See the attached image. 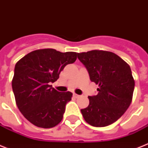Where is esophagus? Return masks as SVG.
<instances>
[{"mask_svg": "<svg viewBox=\"0 0 148 148\" xmlns=\"http://www.w3.org/2000/svg\"><path fill=\"white\" fill-rule=\"evenodd\" d=\"M73 96H74V97H75V98H78V97H80V95H77V94H75V93H74V94H73Z\"/></svg>", "mask_w": 148, "mask_h": 148, "instance_id": "esophagus-1", "label": "esophagus"}]
</instances>
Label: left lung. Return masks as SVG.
Here are the masks:
<instances>
[{
	"label": "left lung",
	"instance_id": "1",
	"mask_svg": "<svg viewBox=\"0 0 148 148\" xmlns=\"http://www.w3.org/2000/svg\"><path fill=\"white\" fill-rule=\"evenodd\" d=\"M90 81L98 84V94L89 96V105L81 109L85 121L94 127L114 123L127 110L134 89L131 67L114 53L94 51L77 53Z\"/></svg>",
	"mask_w": 148,
	"mask_h": 148
}]
</instances>
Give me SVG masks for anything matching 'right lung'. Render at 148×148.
Segmentation results:
<instances>
[{"mask_svg": "<svg viewBox=\"0 0 148 148\" xmlns=\"http://www.w3.org/2000/svg\"><path fill=\"white\" fill-rule=\"evenodd\" d=\"M76 52L62 53L51 48L31 51L15 65L12 89L19 110L31 124L42 128L58 125L70 91L59 92L51 85L67 64L76 60Z\"/></svg>", "mask_w": 148, "mask_h": 148, "instance_id": "1", "label": "right lung"}]
</instances>
